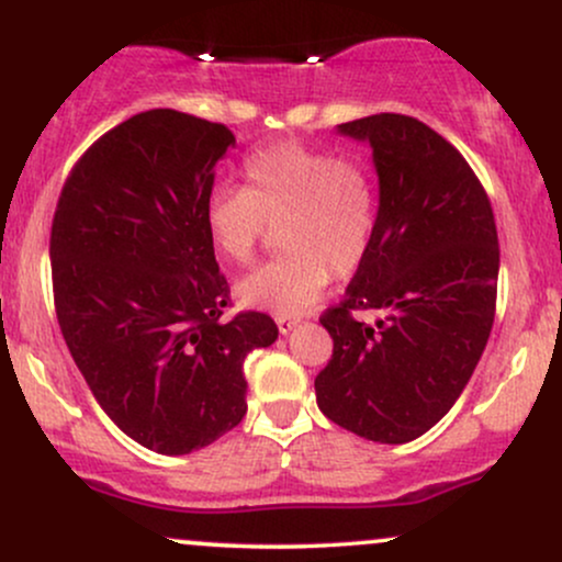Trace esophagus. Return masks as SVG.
Wrapping results in <instances>:
<instances>
[{
  "label": "esophagus",
  "instance_id": "obj_1",
  "mask_svg": "<svg viewBox=\"0 0 562 562\" xmlns=\"http://www.w3.org/2000/svg\"><path fill=\"white\" fill-rule=\"evenodd\" d=\"M299 325H301V319H295V317H280V319H277V327H280L282 335H290Z\"/></svg>",
  "mask_w": 562,
  "mask_h": 562
}]
</instances>
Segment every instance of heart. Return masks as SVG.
<instances>
[{
  "label": "heart",
  "mask_w": 562,
  "mask_h": 562,
  "mask_svg": "<svg viewBox=\"0 0 562 562\" xmlns=\"http://www.w3.org/2000/svg\"><path fill=\"white\" fill-rule=\"evenodd\" d=\"M205 235L227 261L248 263L277 227L285 254L237 282L245 306L301 317L333 272L362 267L378 229L375 179L364 164L277 142L245 160V190L218 187L205 200Z\"/></svg>",
  "instance_id": "heart-1"
}]
</instances>
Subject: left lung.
<instances>
[{
    "label": "left lung",
    "mask_w": 562,
    "mask_h": 562,
    "mask_svg": "<svg viewBox=\"0 0 562 562\" xmlns=\"http://www.w3.org/2000/svg\"><path fill=\"white\" fill-rule=\"evenodd\" d=\"M378 173L372 250L322 317L333 359L314 380L322 415L380 443L415 441L460 398L494 325L499 243L468 160L398 113L338 126ZM378 311L375 326L352 317Z\"/></svg>",
    "instance_id": "left-lung-1"
}]
</instances>
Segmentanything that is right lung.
Here are the masks:
<instances>
[{"label": "right lung", "mask_w": 562, "mask_h": 562, "mask_svg": "<svg viewBox=\"0 0 562 562\" xmlns=\"http://www.w3.org/2000/svg\"><path fill=\"white\" fill-rule=\"evenodd\" d=\"M227 126L171 108L102 134L57 200L49 259L70 357L105 415L158 454L209 447L245 417L243 362L277 340L259 312L224 322L205 235Z\"/></svg>", "instance_id": "obj_1"}]
</instances>
